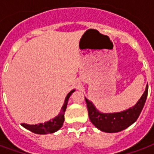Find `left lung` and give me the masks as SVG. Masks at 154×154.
Segmentation results:
<instances>
[{
	"label": "left lung",
	"mask_w": 154,
	"mask_h": 154,
	"mask_svg": "<svg viewBox=\"0 0 154 154\" xmlns=\"http://www.w3.org/2000/svg\"><path fill=\"white\" fill-rule=\"evenodd\" d=\"M148 85L138 102L129 109L116 113H102L97 110L93 103L85 97L87 102L88 115L91 122L100 129L106 133H117L122 131L133 125L139 118L145 104L148 96Z\"/></svg>",
	"instance_id": "8db88e82"
}]
</instances>
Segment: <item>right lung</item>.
Here are the masks:
<instances>
[{
	"label": "right lung",
	"instance_id": "add662e5",
	"mask_svg": "<svg viewBox=\"0 0 154 154\" xmlns=\"http://www.w3.org/2000/svg\"><path fill=\"white\" fill-rule=\"evenodd\" d=\"M74 91H75V89L72 90L69 93L67 94L65 100H64L63 105L61 108L60 112L57 116H55L54 119H50V120L46 121L44 123H39V124H37V125H28V124L24 123V124H21V125L25 129H29V131L35 133V134H53V133L57 131L63 125L64 113H65V110L67 109L68 99H69L71 95L73 93Z\"/></svg>",
	"mask_w": 154,
	"mask_h": 154
}]
</instances>
